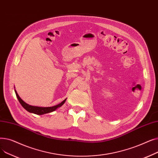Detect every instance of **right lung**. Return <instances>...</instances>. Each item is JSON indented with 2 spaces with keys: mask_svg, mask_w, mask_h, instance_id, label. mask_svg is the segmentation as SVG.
I'll list each match as a JSON object with an SVG mask.
<instances>
[{
  "mask_svg": "<svg viewBox=\"0 0 158 158\" xmlns=\"http://www.w3.org/2000/svg\"><path fill=\"white\" fill-rule=\"evenodd\" d=\"M15 92L16 97H17L19 102L20 103V104L22 106V107L25 110H26L29 113H35L36 114H39V115L54 111L57 108H59V107L62 106L64 104V103L65 102V101H66V98H65L64 100L63 101H62L60 104L56 105L54 106H52V107H38V106H31V105L26 103L22 100V99L19 95V94H17V92H16V89H15Z\"/></svg>",
  "mask_w": 158,
  "mask_h": 158,
  "instance_id": "obj_1",
  "label": "right lung"
}]
</instances>
